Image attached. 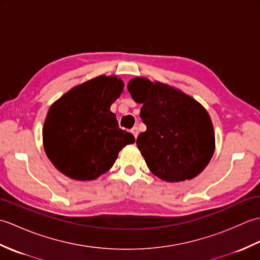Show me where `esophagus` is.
<instances>
[{
	"label": "esophagus",
	"mask_w": 260,
	"mask_h": 260,
	"mask_svg": "<svg viewBox=\"0 0 260 260\" xmlns=\"http://www.w3.org/2000/svg\"><path fill=\"white\" fill-rule=\"evenodd\" d=\"M132 133L135 136V139H137V136H139V128H137V127H133V128H132Z\"/></svg>",
	"instance_id": "esophagus-1"
}]
</instances>
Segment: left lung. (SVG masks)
Listing matches in <instances>:
<instances>
[{
	"instance_id": "8db88e82",
	"label": "left lung",
	"mask_w": 260,
	"mask_h": 260,
	"mask_svg": "<svg viewBox=\"0 0 260 260\" xmlns=\"http://www.w3.org/2000/svg\"><path fill=\"white\" fill-rule=\"evenodd\" d=\"M127 89L134 102L142 104L146 131L136 144L151 172L170 183L200 174L215 147L207 109L178 88L144 77L131 79Z\"/></svg>"
}]
</instances>
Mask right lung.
I'll use <instances>...</instances> for the list:
<instances>
[{"mask_svg": "<svg viewBox=\"0 0 260 260\" xmlns=\"http://www.w3.org/2000/svg\"><path fill=\"white\" fill-rule=\"evenodd\" d=\"M123 89L118 77L102 75L71 88L51 105L42 142L59 172L77 181L96 180L113 167L121 148L135 142L110 112Z\"/></svg>", "mask_w": 260, "mask_h": 260, "instance_id": "1", "label": "right lung"}]
</instances>
